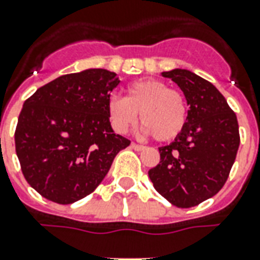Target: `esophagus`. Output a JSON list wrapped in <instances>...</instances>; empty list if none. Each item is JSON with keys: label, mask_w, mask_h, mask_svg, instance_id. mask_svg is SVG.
I'll return each instance as SVG.
<instances>
[{"label": "esophagus", "mask_w": 260, "mask_h": 260, "mask_svg": "<svg viewBox=\"0 0 260 260\" xmlns=\"http://www.w3.org/2000/svg\"><path fill=\"white\" fill-rule=\"evenodd\" d=\"M131 148L132 149H135V150H138V152H141V150H143L145 149V146L143 145H138V143H131Z\"/></svg>", "instance_id": "obj_1"}]
</instances>
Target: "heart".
<instances>
[{"mask_svg":"<svg viewBox=\"0 0 260 260\" xmlns=\"http://www.w3.org/2000/svg\"><path fill=\"white\" fill-rule=\"evenodd\" d=\"M111 126L118 134H126L142 119V134L156 141H172L180 134L187 119V104L183 94L169 88L156 79H141L126 87V97L112 95L107 104Z\"/></svg>","mask_w":260,"mask_h":260,"instance_id":"1","label":"heart"}]
</instances>
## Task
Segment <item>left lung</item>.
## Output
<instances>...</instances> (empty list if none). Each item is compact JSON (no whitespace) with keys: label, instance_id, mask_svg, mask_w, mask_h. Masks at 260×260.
I'll use <instances>...</instances> for the list:
<instances>
[{"label":"left lung","instance_id":"1","mask_svg":"<svg viewBox=\"0 0 260 260\" xmlns=\"http://www.w3.org/2000/svg\"><path fill=\"white\" fill-rule=\"evenodd\" d=\"M180 87L190 107L186 125L159 148L160 161L149 170L156 191L179 208L211 199L228 179L239 148L235 112L210 81L186 69L163 72Z\"/></svg>","mask_w":260,"mask_h":260}]
</instances>
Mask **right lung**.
<instances>
[{"mask_svg":"<svg viewBox=\"0 0 260 260\" xmlns=\"http://www.w3.org/2000/svg\"><path fill=\"white\" fill-rule=\"evenodd\" d=\"M119 84L114 72L87 69L60 76L23 103L15 129L16 156L30 187L45 199L72 204L92 193L119 150L107 112Z\"/></svg>","mask_w":260,"mask_h":260,"instance_id":"1","label":"right lung"}]
</instances>
